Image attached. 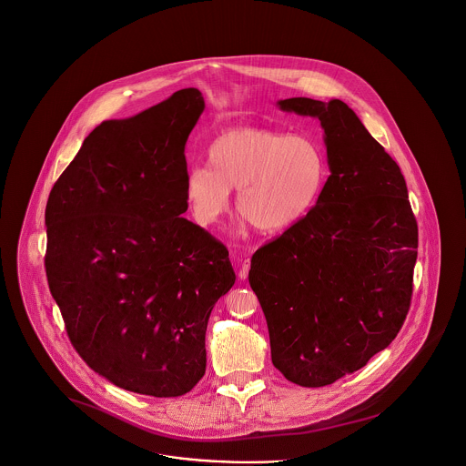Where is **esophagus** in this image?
<instances>
[{
    "label": "esophagus",
    "mask_w": 466,
    "mask_h": 466,
    "mask_svg": "<svg viewBox=\"0 0 466 466\" xmlns=\"http://www.w3.org/2000/svg\"><path fill=\"white\" fill-rule=\"evenodd\" d=\"M248 269H250V261L244 259L242 265H240V271H238V279H240V280H245V279L248 277Z\"/></svg>",
    "instance_id": "1"
}]
</instances>
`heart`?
<instances>
[{"label":"heart","instance_id":"b5f03b06","mask_svg":"<svg viewBox=\"0 0 466 466\" xmlns=\"http://www.w3.org/2000/svg\"><path fill=\"white\" fill-rule=\"evenodd\" d=\"M208 167H193L184 178V198L193 219L210 228L237 208L256 229L280 233L301 221L326 182V157L318 142L259 127L224 131L207 150Z\"/></svg>","mask_w":466,"mask_h":466}]
</instances>
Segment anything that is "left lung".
Here are the masks:
<instances>
[{
    "label": "left lung",
    "instance_id": "obj_1",
    "mask_svg": "<svg viewBox=\"0 0 466 466\" xmlns=\"http://www.w3.org/2000/svg\"><path fill=\"white\" fill-rule=\"evenodd\" d=\"M320 121L329 177L316 207L252 256L248 284L273 367L303 388L365 367L398 335L412 298L417 222L400 167L340 99L277 101Z\"/></svg>",
    "mask_w": 466,
    "mask_h": 466
}]
</instances>
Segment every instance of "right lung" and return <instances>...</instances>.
I'll use <instances>...</instances> for the list:
<instances>
[{
	"mask_svg": "<svg viewBox=\"0 0 466 466\" xmlns=\"http://www.w3.org/2000/svg\"><path fill=\"white\" fill-rule=\"evenodd\" d=\"M195 87L105 121L50 191L46 269L80 358L126 391L170 398L207 367L205 333L235 284L228 248L180 218Z\"/></svg>",
	"mask_w": 466,
	"mask_h": 466,
	"instance_id": "1",
	"label": "right lung"
}]
</instances>
